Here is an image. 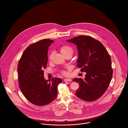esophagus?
Segmentation results:
<instances>
[{"label": "esophagus", "mask_w": 128, "mask_h": 128, "mask_svg": "<svg viewBox=\"0 0 128 128\" xmlns=\"http://www.w3.org/2000/svg\"><path fill=\"white\" fill-rule=\"evenodd\" d=\"M64 82H70V81H72V80L70 78H64Z\"/></svg>", "instance_id": "esophagus-1"}]
</instances>
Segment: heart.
I'll use <instances>...</instances> for the list:
<instances>
[{
  "label": "heart",
  "mask_w": 128,
  "mask_h": 128,
  "mask_svg": "<svg viewBox=\"0 0 128 128\" xmlns=\"http://www.w3.org/2000/svg\"><path fill=\"white\" fill-rule=\"evenodd\" d=\"M60 52H61V54L64 56H65L66 55L68 54H72V55L73 54V50L72 49V48L69 46H62V47H61L60 49ZM54 55V52H50V54L49 55V60H51ZM62 74L64 75H66V72L64 70H62Z\"/></svg>",
  "instance_id": "heart-1"
}]
</instances>
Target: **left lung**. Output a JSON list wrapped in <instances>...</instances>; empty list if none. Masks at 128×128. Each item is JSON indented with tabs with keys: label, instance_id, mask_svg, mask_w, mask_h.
<instances>
[{
	"label": "left lung",
	"instance_id": "left-lung-1",
	"mask_svg": "<svg viewBox=\"0 0 128 128\" xmlns=\"http://www.w3.org/2000/svg\"><path fill=\"white\" fill-rule=\"evenodd\" d=\"M66 41L77 46V66L86 73L84 79L73 80L80 85L76 95L86 101L98 99L108 88L113 76L109 53L102 43L89 36H79Z\"/></svg>",
	"mask_w": 128,
	"mask_h": 128
}]
</instances>
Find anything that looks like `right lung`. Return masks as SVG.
Segmentation results:
<instances>
[{
  "instance_id": "right-lung-1",
  "label": "right lung",
  "mask_w": 128,
  "mask_h": 128,
  "mask_svg": "<svg viewBox=\"0 0 128 128\" xmlns=\"http://www.w3.org/2000/svg\"><path fill=\"white\" fill-rule=\"evenodd\" d=\"M54 41L44 39L27 48L18 66L19 86L25 98L37 106L46 105L56 97L60 78L46 80L44 70L48 63V47Z\"/></svg>"
}]
</instances>
